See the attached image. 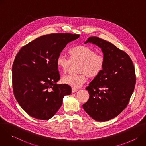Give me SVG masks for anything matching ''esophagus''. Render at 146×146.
Here are the masks:
<instances>
[{"instance_id": "1", "label": "esophagus", "mask_w": 146, "mask_h": 146, "mask_svg": "<svg viewBox=\"0 0 146 146\" xmlns=\"http://www.w3.org/2000/svg\"><path fill=\"white\" fill-rule=\"evenodd\" d=\"M78 90L77 88H72V91L73 93L77 92Z\"/></svg>"}]
</instances>
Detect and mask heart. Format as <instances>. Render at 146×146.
I'll list each match as a JSON object with an SVG mask.
<instances>
[{"mask_svg":"<svg viewBox=\"0 0 146 146\" xmlns=\"http://www.w3.org/2000/svg\"><path fill=\"white\" fill-rule=\"evenodd\" d=\"M70 59L60 54L56 59L58 68L66 72L71 63L80 62L78 71L80 73L64 76L62 81L73 88H78L86 82L87 76L91 78L98 76L103 70L105 65V58L102 54H96L93 48L84 45L72 48L69 51Z\"/></svg>","mask_w":146,"mask_h":146,"instance_id":"heart-1","label":"heart"}]
</instances>
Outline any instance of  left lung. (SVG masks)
<instances>
[{
  "label": "left lung",
  "mask_w": 146,
  "mask_h": 146,
  "mask_svg": "<svg viewBox=\"0 0 146 146\" xmlns=\"http://www.w3.org/2000/svg\"><path fill=\"white\" fill-rule=\"evenodd\" d=\"M88 43L101 48L105 65L86 88L90 98L82 108L94 119L107 121L127 106L136 84L135 68L129 56L109 41L90 37L84 43Z\"/></svg>",
  "instance_id": "left-lung-1"
}]
</instances>
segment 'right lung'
<instances>
[{
  "label": "right lung",
  "mask_w": 146,
  "mask_h": 146,
  "mask_svg": "<svg viewBox=\"0 0 146 146\" xmlns=\"http://www.w3.org/2000/svg\"><path fill=\"white\" fill-rule=\"evenodd\" d=\"M79 37L69 33L46 35L23 47L16 55L12 68L14 96L32 117L50 119L64 97L71 94L69 86L56 84L60 79L56 59L68 43Z\"/></svg>",
  "instance_id": "1"
}]
</instances>
